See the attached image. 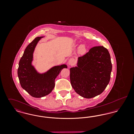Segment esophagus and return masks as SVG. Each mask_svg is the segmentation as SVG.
Instances as JSON below:
<instances>
[{"label": "esophagus", "instance_id": "obj_1", "mask_svg": "<svg viewBox=\"0 0 134 134\" xmlns=\"http://www.w3.org/2000/svg\"><path fill=\"white\" fill-rule=\"evenodd\" d=\"M74 62H75V61H74V60L73 59H70L68 63H69V65L71 66V65H72L74 63Z\"/></svg>", "mask_w": 134, "mask_h": 134}]
</instances>
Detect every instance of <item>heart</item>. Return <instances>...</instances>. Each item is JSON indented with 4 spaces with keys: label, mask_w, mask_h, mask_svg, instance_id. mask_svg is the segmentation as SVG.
<instances>
[{
    "label": "heart",
    "mask_w": 134,
    "mask_h": 134,
    "mask_svg": "<svg viewBox=\"0 0 134 134\" xmlns=\"http://www.w3.org/2000/svg\"><path fill=\"white\" fill-rule=\"evenodd\" d=\"M85 51H86V49H85V47L83 46H81L79 47V53L80 54H84Z\"/></svg>",
    "instance_id": "1"
}]
</instances>
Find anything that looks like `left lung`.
<instances>
[{
  "label": "left lung",
  "mask_w": 134,
  "mask_h": 134,
  "mask_svg": "<svg viewBox=\"0 0 134 134\" xmlns=\"http://www.w3.org/2000/svg\"><path fill=\"white\" fill-rule=\"evenodd\" d=\"M112 70L110 54L102 46L93 47L78 59L77 67L70 68V82L75 92L91 98L107 87Z\"/></svg>",
  "instance_id": "left-lung-1"
}]
</instances>
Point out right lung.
I'll return each instance as SVG.
<instances>
[{"instance_id":"obj_1","label":"right lung","mask_w":134,"mask_h":134,"mask_svg":"<svg viewBox=\"0 0 134 134\" xmlns=\"http://www.w3.org/2000/svg\"><path fill=\"white\" fill-rule=\"evenodd\" d=\"M42 37L35 38L29 44L19 60L18 75L21 87L31 96L40 98L51 93L55 87V80L61 70L67 68L66 65L52 67L46 73L40 74L32 65L33 53Z\"/></svg>"}]
</instances>
